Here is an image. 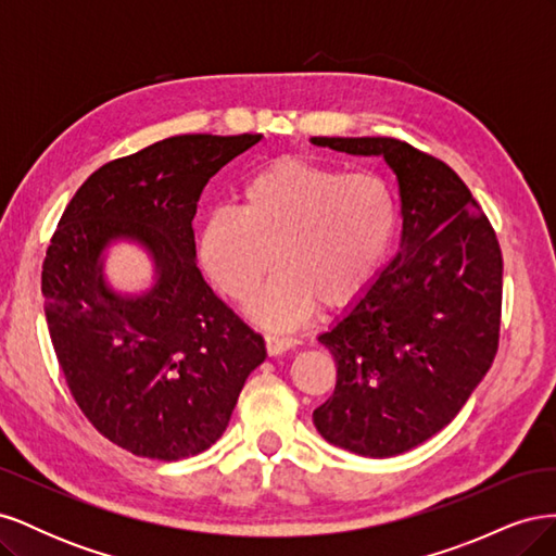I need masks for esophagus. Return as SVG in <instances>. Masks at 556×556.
Masks as SVG:
<instances>
[{"label":"esophagus","mask_w":556,"mask_h":556,"mask_svg":"<svg viewBox=\"0 0 556 556\" xmlns=\"http://www.w3.org/2000/svg\"><path fill=\"white\" fill-rule=\"evenodd\" d=\"M264 341H266V352L271 357L282 355V352L296 348V343H299L296 339H292V336H278V333H266Z\"/></svg>","instance_id":"obj_1"}]
</instances>
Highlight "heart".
Listing matches in <instances>:
<instances>
[{
  "label": "heart",
  "mask_w": 556,
  "mask_h": 556,
  "mask_svg": "<svg viewBox=\"0 0 556 556\" xmlns=\"http://www.w3.org/2000/svg\"><path fill=\"white\" fill-rule=\"evenodd\" d=\"M396 225L394 194L378 174L280 157L245 178L239 208L206 215L199 260L229 299L248 301L276 257L280 271L252 299L250 315L288 329L317 304H352L390 255Z\"/></svg>",
  "instance_id": "obj_1"
}]
</instances>
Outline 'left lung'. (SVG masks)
<instances>
[{"label": "left lung", "instance_id": "1", "mask_svg": "<svg viewBox=\"0 0 556 556\" xmlns=\"http://www.w3.org/2000/svg\"><path fill=\"white\" fill-rule=\"evenodd\" d=\"M311 141L378 155L399 180L401 250L317 336L333 355L336 390L313 410L331 445L394 457L447 427L490 371L501 327V248L445 162L390 137Z\"/></svg>", "mask_w": 556, "mask_h": 556}]
</instances>
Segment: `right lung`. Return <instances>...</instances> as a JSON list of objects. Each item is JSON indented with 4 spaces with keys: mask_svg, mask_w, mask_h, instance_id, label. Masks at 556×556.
Wrapping results in <instances>:
<instances>
[{
    "mask_svg": "<svg viewBox=\"0 0 556 556\" xmlns=\"http://www.w3.org/2000/svg\"><path fill=\"white\" fill-rule=\"evenodd\" d=\"M260 139L182 134L113 160L80 185L50 239L41 292L64 380L92 427L137 457L208 450L266 359L262 336L197 268L192 229L206 182ZM117 240L154 260L141 295L105 282L103 255Z\"/></svg>",
    "mask_w": 556,
    "mask_h": 556,
    "instance_id": "obj_1",
    "label": "right lung"
}]
</instances>
